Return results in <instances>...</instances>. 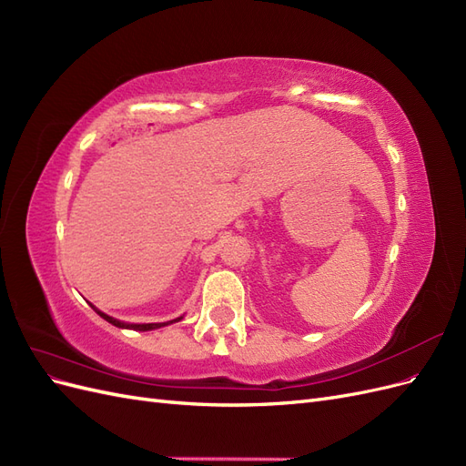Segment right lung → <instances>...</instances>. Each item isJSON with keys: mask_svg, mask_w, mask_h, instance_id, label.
<instances>
[{"mask_svg": "<svg viewBox=\"0 0 466 466\" xmlns=\"http://www.w3.org/2000/svg\"><path fill=\"white\" fill-rule=\"evenodd\" d=\"M98 315H101L105 320H108L110 324H115V327H118V329H134V330H151V329H159V327H165V324H168V322H151V324H126V322H120V320H116V319H112V317H108V315H105V313H101V311H96ZM177 320H180V319H175V320H171V322H177Z\"/></svg>", "mask_w": 466, "mask_h": 466, "instance_id": "add662e5", "label": "right lung"}]
</instances>
